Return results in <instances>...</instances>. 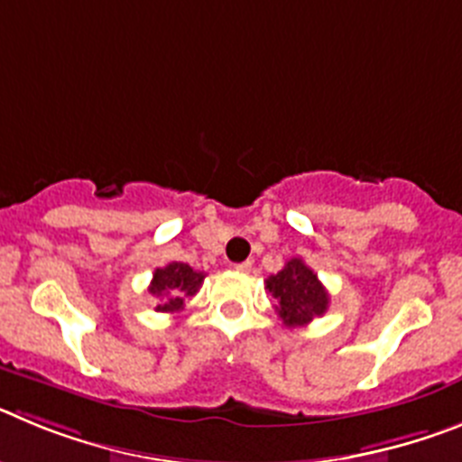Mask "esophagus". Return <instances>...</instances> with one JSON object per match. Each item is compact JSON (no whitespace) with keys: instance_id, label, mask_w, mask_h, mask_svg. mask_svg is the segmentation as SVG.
<instances>
[{"instance_id":"1","label":"esophagus","mask_w":462,"mask_h":462,"mask_svg":"<svg viewBox=\"0 0 462 462\" xmlns=\"http://www.w3.org/2000/svg\"><path fill=\"white\" fill-rule=\"evenodd\" d=\"M234 268L238 273H250L252 271V261H243V263H236Z\"/></svg>"}]
</instances>
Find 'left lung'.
I'll return each mask as SVG.
<instances>
[{
    "mask_svg": "<svg viewBox=\"0 0 462 462\" xmlns=\"http://www.w3.org/2000/svg\"><path fill=\"white\" fill-rule=\"evenodd\" d=\"M266 289L277 300L275 310L282 324L289 328L308 326L314 317H321L328 310V291L303 259L287 261L277 275L268 277Z\"/></svg>",
    "mask_w": 462,
    "mask_h": 462,
    "instance_id": "8db88e82",
    "label": "left lung"
}]
</instances>
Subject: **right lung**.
I'll return each mask as SVG.
<instances>
[{
    "label": "right lung",
    "mask_w": 462,
    "mask_h": 462,
    "mask_svg": "<svg viewBox=\"0 0 462 462\" xmlns=\"http://www.w3.org/2000/svg\"><path fill=\"white\" fill-rule=\"evenodd\" d=\"M203 277H206V273L194 271L180 261L157 268L148 287V291L159 298L157 312H178V310L185 308V298L194 296L201 289Z\"/></svg>",
    "instance_id": "right-lung-1"
}]
</instances>
